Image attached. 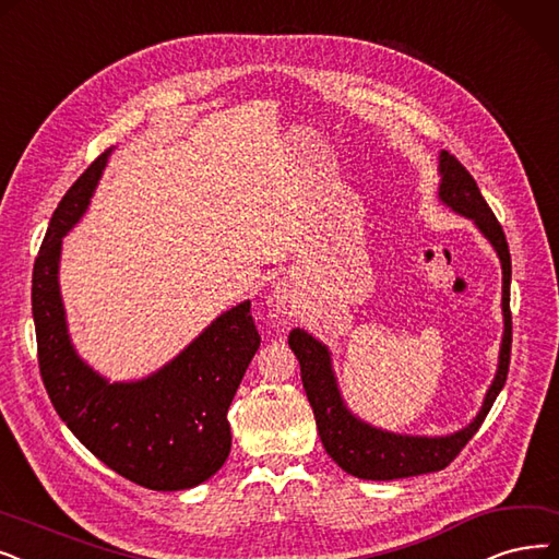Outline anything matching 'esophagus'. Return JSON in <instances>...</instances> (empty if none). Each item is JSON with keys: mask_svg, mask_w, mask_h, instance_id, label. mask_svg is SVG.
Segmentation results:
<instances>
[{"mask_svg": "<svg viewBox=\"0 0 559 559\" xmlns=\"http://www.w3.org/2000/svg\"><path fill=\"white\" fill-rule=\"evenodd\" d=\"M277 307H280L282 311H286V314H294L296 298H294L292 292H288V288H280V294H277Z\"/></svg>", "mask_w": 559, "mask_h": 559, "instance_id": "1", "label": "esophagus"}]
</instances>
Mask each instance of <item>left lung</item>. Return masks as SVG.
Segmentation results:
<instances>
[{
	"label": "left lung",
	"instance_id": "left-lung-1",
	"mask_svg": "<svg viewBox=\"0 0 559 559\" xmlns=\"http://www.w3.org/2000/svg\"><path fill=\"white\" fill-rule=\"evenodd\" d=\"M440 199L452 211L471 217L479 231L493 245L502 261V311H504V337L500 348V365L496 381L486 392L484 406L479 415L467 424L465 429L442 436V438H417V436H396L381 429H373L369 424L353 417L337 390V381L330 367L328 348L317 342L305 330H294L288 334V346L296 353L300 362L302 388L317 417L319 436L325 452L332 456L342 471L360 479L388 481L404 479L415 475L438 473L448 467L467 444L486 419L496 396L500 394L511 357V309H509V282H511V257L509 245L498 217L486 204L477 181L471 176L454 155L448 151L440 153Z\"/></svg>",
	"mask_w": 559,
	"mask_h": 559
}]
</instances>
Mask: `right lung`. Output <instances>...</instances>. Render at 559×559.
Returning a JSON list of instances; mask_svg holds the SVG:
<instances>
[{"label": "right lung", "instance_id": "obj_1", "mask_svg": "<svg viewBox=\"0 0 559 559\" xmlns=\"http://www.w3.org/2000/svg\"><path fill=\"white\" fill-rule=\"evenodd\" d=\"M107 153L63 194L34 263L40 378L66 427L107 467L151 490H183L225 465L231 450L227 413L261 337L245 300L144 381L107 383L80 360L66 332L59 252L61 238L88 206Z\"/></svg>", "mask_w": 559, "mask_h": 559}]
</instances>
